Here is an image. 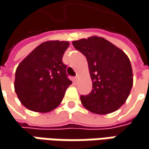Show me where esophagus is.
Wrapping results in <instances>:
<instances>
[{"mask_svg": "<svg viewBox=\"0 0 149 149\" xmlns=\"http://www.w3.org/2000/svg\"><path fill=\"white\" fill-rule=\"evenodd\" d=\"M73 81H74V83H77V81H78V77H73Z\"/></svg>", "mask_w": 149, "mask_h": 149, "instance_id": "obj_1", "label": "esophagus"}]
</instances>
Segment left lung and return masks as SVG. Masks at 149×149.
Instances as JSON below:
<instances>
[{"mask_svg":"<svg viewBox=\"0 0 149 149\" xmlns=\"http://www.w3.org/2000/svg\"><path fill=\"white\" fill-rule=\"evenodd\" d=\"M72 45L87 58L93 83L91 93L80 97L83 106L99 115L117 110L127 101L133 84L132 65L126 53L98 36L76 40Z\"/></svg>","mask_w":149,"mask_h":149,"instance_id":"obj_1","label":"left lung"}]
</instances>
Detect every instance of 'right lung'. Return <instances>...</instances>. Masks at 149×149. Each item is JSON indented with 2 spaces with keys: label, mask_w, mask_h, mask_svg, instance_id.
<instances>
[{
  "label": "right lung",
  "mask_w": 149,
  "mask_h": 149,
  "mask_svg": "<svg viewBox=\"0 0 149 149\" xmlns=\"http://www.w3.org/2000/svg\"><path fill=\"white\" fill-rule=\"evenodd\" d=\"M68 47V41H45L20 62L15 73L14 88L27 109L47 113L61 104L72 84L62 62Z\"/></svg>",
  "instance_id": "obj_1"
}]
</instances>
